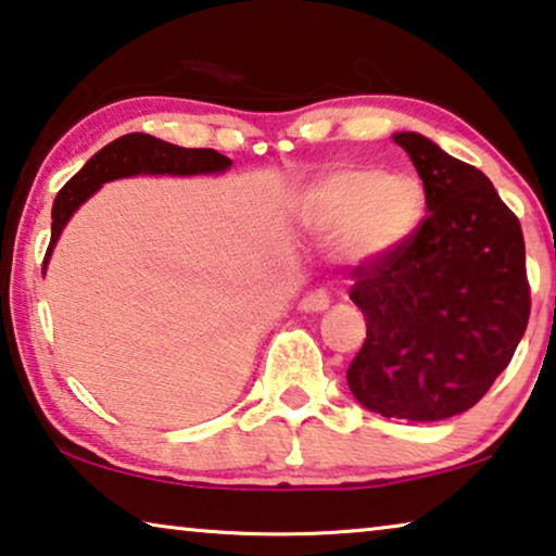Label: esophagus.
Here are the masks:
<instances>
[{"label":"esophagus","instance_id":"esophagus-1","mask_svg":"<svg viewBox=\"0 0 556 556\" xmlns=\"http://www.w3.org/2000/svg\"><path fill=\"white\" fill-rule=\"evenodd\" d=\"M327 306H329V294L325 292V289H314V292L306 294L304 300L300 302V309L302 312H312V314L325 312Z\"/></svg>","mask_w":556,"mask_h":556}]
</instances>
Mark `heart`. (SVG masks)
Masks as SVG:
<instances>
[{
  "instance_id": "obj_1",
  "label": "heart",
  "mask_w": 556,
  "mask_h": 556,
  "mask_svg": "<svg viewBox=\"0 0 556 556\" xmlns=\"http://www.w3.org/2000/svg\"><path fill=\"white\" fill-rule=\"evenodd\" d=\"M427 189L417 174L375 167H337L304 187L294 217L304 235L334 239L339 260L379 262L419 229Z\"/></svg>"
}]
</instances>
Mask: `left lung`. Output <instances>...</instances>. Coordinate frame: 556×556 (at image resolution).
<instances>
[{
  "mask_svg": "<svg viewBox=\"0 0 556 556\" xmlns=\"http://www.w3.org/2000/svg\"><path fill=\"white\" fill-rule=\"evenodd\" d=\"M392 139L425 181L429 214L407 244L354 269L367 339L346 384L382 417L439 421L475 407L525 337V237L477 167L417 131Z\"/></svg>",
  "mask_w": 556,
  "mask_h": 556,
  "instance_id": "1",
  "label": "left lung"
}]
</instances>
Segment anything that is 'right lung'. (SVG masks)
<instances>
[{
    "label": "right lung",
    "instance_id": "right-lung-1",
    "mask_svg": "<svg viewBox=\"0 0 556 556\" xmlns=\"http://www.w3.org/2000/svg\"><path fill=\"white\" fill-rule=\"evenodd\" d=\"M229 167V156L214 152V149L177 147L152 135H142V131H131V135L114 139L104 149H99L56 194L52 206V239H49L45 269L66 222L106 181L137 177V174H169V177L222 174Z\"/></svg>",
    "mask_w": 556,
    "mask_h": 556
}]
</instances>
